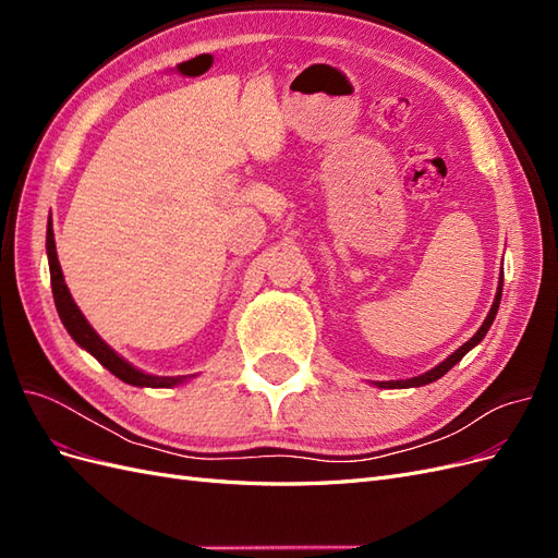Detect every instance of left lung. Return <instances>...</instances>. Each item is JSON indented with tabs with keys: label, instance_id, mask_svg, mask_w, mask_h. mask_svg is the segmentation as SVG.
Listing matches in <instances>:
<instances>
[{
	"label": "left lung",
	"instance_id": "obj_1",
	"mask_svg": "<svg viewBox=\"0 0 558 558\" xmlns=\"http://www.w3.org/2000/svg\"><path fill=\"white\" fill-rule=\"evenodd\" d=\"M500 295H502V272H500L498 291H496V298H494V305H492V310H488V314H486V318H484V324L480 326V330H477L475 335H472L470 340H468L463 347L456 349L449 359H445L440 365H435L433 369H428V373H424V375L412 377V379H400V381H375V386H379V388H414V386H426V384H430V381H437L440 377H445V375L449 373V369H451L456 363H459L470 349H475V347L484 340V335L488 332V328H492L494 318H496V314H498V307H500Z\"/></svg>",
	"mask_w": 558,
	"mask_h": 558
}]
</instances>
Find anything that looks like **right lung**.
<instances>
[{
	"label": "right lung",
	"mask_w": 558,
	"mask_h": 558,
	"mask_svg": "<svg viewBox=\"0 0 558 558\" xmlns=\"http://www.w3.org/2000/svg\"><path fill=\"white\" fill-rule=\"evenodd\" d=\"M46 253H48V269H50V286H53V300H56V310L62 320V326L66 332L72 335V340L86 349L90 356H95L99 363H102L111 375H116L121 381L130 386H140V388H172L183 384L189 377H156L148 375L144 369L134 367L128 363L123 356L118 353L95 332V328L88 324V318L81 314L78 305L74 302L70 289H66L64 277H62V267L58 260V251H56V238H53V223L48 221L46 228ZM193 377V375H191Z\"/></svg>",
	"instance_id": "right-lung-1"
}]
</instances>
